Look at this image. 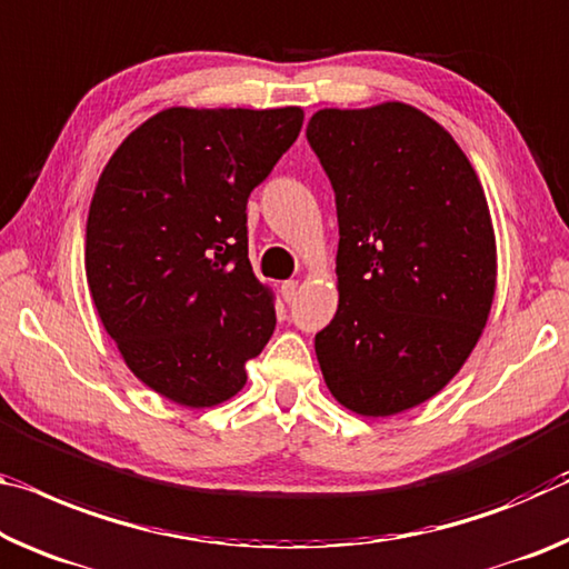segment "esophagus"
Wrapping results in <instances>:
<instances>
[{
  "label": "esophagus",
  "mask_w": 569,
  "mask_h": 569,
  "mask_svg": "<svg viewBox=\"0 0 569 569\" xmlns=\"http://www.w3.org/2000/svg\"><path fill=\"white\" fill-rule=\"evenodd\" d=\"M296 293H299V281H286L281 283V296L286 303H291L296 299Z\"/></svg>",
  "instance_id": "esophagus-1"
}]
</instances>
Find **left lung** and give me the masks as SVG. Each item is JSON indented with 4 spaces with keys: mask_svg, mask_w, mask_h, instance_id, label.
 I'll use <instances>...</instances> for the list:
<instances>
[{
    "mask_svg": "<svg viewBox=\"0 0 569 569\" xmlns=\"http://www.w3.org/2000/svg\"><path fill=\"white\" fill-rule=\"evenodd\" d=\"M306 139L339 220L321 375L351 412H405L453 380L489 319L496 238L483 187L443 126L408 103L323 108Z\"/></svg>",
    "mask_w": 569,
    "mask_h": 569,
    "instance_id": "1",
    "label": "left lung"
}]
</instances>
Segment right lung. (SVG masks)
I'll return each mask as SVG.
<instances>
[{"instance_id": "add662e5", "label": "right lung", "mask_w": 569, "mask_h": 569, "mask_svg": "<svg viewBox=\"0 0 569 569\" xmlns=\"http://www.w3.org/2000/svg\"><path fill=\"white\" fill-rule=\"evenodd\" d=\"M301 123L299 106H174L131 131L98 177L90 296L126 367L161 398L230 400L268 345L273 291L248 260L246 207Z\"/></svg>"}]
</instances>
